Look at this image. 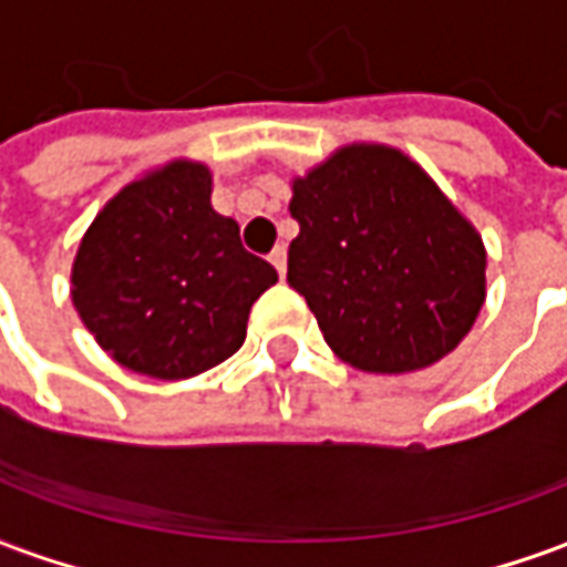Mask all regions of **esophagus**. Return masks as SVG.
<instances>
[{
	"mask_svg": "<svg viewBox=\"0 0 567 567\" xmlns=\"http://www.w3.org/2000/svg\"><path fill=\"white\" fill-rule=\"evenodd\" d=\"M270 264L276 267V272H279V276L285 279V270H288V251H285L282 246L276 248V251L270 255Z\"/></svg>",
	"mask_w": 567,
	"mask_h": 567,
	"instance_id": "esophagus-1",
	"label": "esophagus"
}]
</instances>
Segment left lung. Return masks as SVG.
<instances>
[{"mask_svg": "<svg viewBox=\"0 0 567 567\" xmlns=\"http://www.w3.org/2000/svg\"><path fill=\"white\" fill-rule=\"evenodd\" d=\"M288 285L324 343L368 373L450 355L486 300L483 236L413 157L352 142L291 182Z\"/></svg>", "mask_w": 567, "mask_h": 567, "instance_id": "8db88e82", "label": "left lung"}]
</instances>
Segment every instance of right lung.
<instances>
[{"instance_id":"right-lung-1","label":"right lung","mask_w":567,"mask_h":567,"mask_svg":"<svg viewBox=\"0 0 567 567\" xmlns=\"http://www.w3.org/2000/svg\"><path fill=\"white\" fill-rule=\"evenodd\" d=\"M276 270L212 209V173L169 161L133 178L81 236L72 303L121 368L190 380L234 355Z\"/></svg>"}]
</instances>
